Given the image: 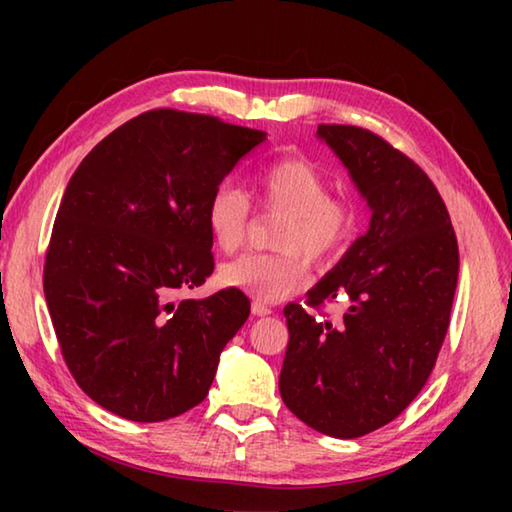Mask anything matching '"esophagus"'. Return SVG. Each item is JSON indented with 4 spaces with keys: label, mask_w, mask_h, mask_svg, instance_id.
<instances>
[{
    "label": "esophagus",
    "mask_w": 512,
    "mask_h": 512,
    "mask_svg": "<svg viewBox=\"0 0 512 512\" xmlns=\"http://www.w3.org/2000/svg\"><path fill=\"white\" fill-rule=\"evenodd\" d=\"M253 314L255 316H268V314H271V307L262 305V302H253Z\"/></svg>",
    "instance_id": "1"
}]
</instances>
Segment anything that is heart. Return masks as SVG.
I'll return each mask as SVG.
<instances>
[{"label":"heart","mask_w":512,"mask_h":512,"mask_svg":"<svg viewBox=\"0 0 512 512\" xmlns=\"http://www.w3.org/2000/svg\"><path fill=\"white\" fill-rule=\"evenodd\" d=\"M255 203L266 212H282L277 223V253H248L221 268L225 287L259 302L282 300L307 282L309 255L327 262L341 253L359 223V207L350 196L329 194V180L314 162L282 155L259 167L250 178ZM253 207L246 192L221 183L207 201L205 219L212 241L223 253L241 248Z\"/></svg>","instance_id":"obj_1"}]
</instances>
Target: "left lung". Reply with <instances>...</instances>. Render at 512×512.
Instances as JSON below:
<instances>
[{
	"label": "left lung",
	"instance_id": "left-lung-1",
	"mask_svg": "<svg viewBox=\"0 0 512 512\" xmlns=\"http://www.w3.org/2000/svg\"><path fill=\"white\" fill-rule=\"evenodd\" d=\"M316 135L372 216L366 235L307 293L316 311L343 302V316L284 307L280 395L311 429L348 440L393 422L427 384L452 314L458 244L427 173L384 137L343 124H320Z\"/></svg>",
	"mask_w": 512,
	"mask_h": 512
}]
</instances>
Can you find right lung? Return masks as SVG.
Listing matches in <instances>:
<instances>
[{
	"instance_id": "right-lung-1",
	"label": "right lung",
	"mask_w": 512,
	"mask_h": 512,
	"mask_svg": "<svg viewBox=\"0 0 512 512\" xmlns=\"http://www.w3.org/2000/svg\"><path fill=\"white\" fill-rule=\"evenodd\" d=\"M264 131L149 110L69 178L45 257V298L69 372L119 418L160 422L205 400L250 314L239 289L180 298L214 271L207 201Z\"/></svg>"
}]
</instances>
